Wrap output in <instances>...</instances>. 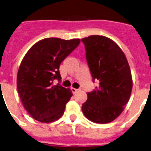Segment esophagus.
Listing matches in <instances>:
<instances>
[{"label":"esophagus","mask_w":151,"mask_h":151,"mask_svg":"<svg viewBox=\"0 0 151 151\" xmlns=\"http://www.w3.org/2000/svg\"><path fill=\"white\" fill-rule=\"evenodd\" d=\"M70 90H71L72 93H74V94H75L76 93H77V92L78 91V90H77V89L73 88V87H71V88H70Z\"/></svg>","instance_id":"34e87169"}]
</instances>
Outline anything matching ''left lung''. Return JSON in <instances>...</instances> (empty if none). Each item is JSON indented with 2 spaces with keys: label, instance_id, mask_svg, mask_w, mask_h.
Returning a JSON list of instances; mask_svg holds the SVG:
<instances>
[{
  "label": "left lung",
  "instance_id": "obj_1",
  "mask_svg": "<svg viewBox=\"0 0 151 151\" xmlns=\"http://www.w3.org/2000/svg\"><path fill=\"white\" fill-rule=\"evenodd\" d=\"M93 81L99 86L87 93L82 106L85 117L105 124L115 120L124 110L132 90L130 67L124 54L112 39L90 36L81 39Z\"/></svg>",
  "mask_w": 151,
  "mask_h": 151
}]
</instances>
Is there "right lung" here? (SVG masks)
<instances>
[{
  "label": "right lung",
  "mask_w": 151,
  "mask_h": 151,
  "mask_svg": "<svg viewBox=\"0 0 151 151\" xmlns=\"http://www.w3.org/2000/svg\"><path fill=\"white\" fill-rule=\"evenodd\" d=\"M81 39L47 38L33 45L19 65L17 77L18 93L25 109L34 119L52 122L61 118L72 96L61 82V63L79 45Z\"/></svg>",
  "instance_id": "right-lung-1"
}]
</instances>
